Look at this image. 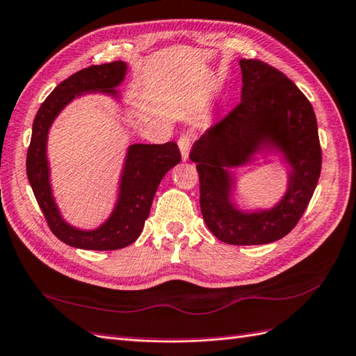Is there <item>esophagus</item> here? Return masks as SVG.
Segmentation results:
<instances>
[{
	"instance_id": "obj_1",
	"label": "esophagus",
	"mask_w": 356,
	"mask_h": 356,
	"mask_svg": "<svg viewBox=\"0 0 356 356\" xmlns=\"http://www.w3.org/2000/svg\"><path fill=\"white\" fill-rule=\"evenodd\" d=\"M179 148L181 153V159L188 161L189 158V150H191V136L188 134H184L179 138Z\"/></svg>"
}]
</instances>
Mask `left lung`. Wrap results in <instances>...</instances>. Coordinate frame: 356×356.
<instances>
[{"label": "left lung", "instance_id": "obj_1", "mask_svg": "<svg viewBox=\"0 0 356 356\" xmlns=\"http://www.w3.org/2000/svg\"><path fill=\"white\" fill-rule=\"evenodd\" d=\"M241 103L194 143L202 216L220 241L270 244L290 234L317 186L321 150L316 113L290 79L259 60H239ZM261 157L287 168L283 197L271 207L238 204L235 169Z\"/></svg>", "mask_w": 356, "mask_h": 356}]
</instances>
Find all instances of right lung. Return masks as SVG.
<instances>
[{
  "mask_svg": "<svg viewBox=\"0 0 356 356\" xmlns=\"http://www.w3.org/2000/svg\"><path fill=\"white\" fill-rule=\"evenodd\" d=\"M127 71V63L117 60L89 66L72 74L48 95L33 121L27 153L29 181L51 232L65 244L77 249L118 250L135 243L143 232L161 180L180 162L175 143L131 144L124 154L113 208L102 225L94 229H81L63 218L51 185V167L48 161L49 130L65 107L83 95L102 94L124 107L118 88L126 80Z\"/></svg>",
  "mask_w": 356,
  "mask_h": 356,
  "instance_id": "right-lung-1",
  "label": "right lung"
}]
</instances>
